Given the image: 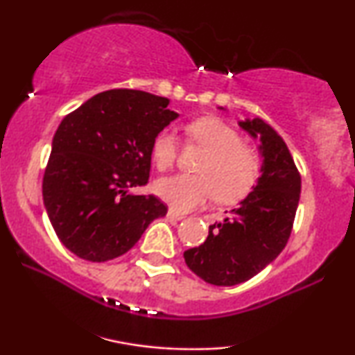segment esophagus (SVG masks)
Masks as SVG:
<instances>
[{"instance_id":"1","label":"esophagus","mask_w":355,"mask_h":355,"mask_svg":"<svg viewBox=\"0 0 355 355\" xmlns=\"http://www.w3.org/2000/svg\"><path fill=\"white\" fill-rule=\"evenodd\" d=\"M168 218H169V220H174V221H181L186 216H184V213H179L178 210H174V208H169Z\"/></svg>"}]
</instances>
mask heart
<instances>
[{"label":"heart","instance_id":"heart-1","mask_svg":"<svg viewBox=\"0 0 355 355\" xmlns=\"http://www.w3.org/2000/svg\"><path fill=\"white\" fill-rule=\"evenodd\" d=\"M189 142L208 150L198 164V174H174L155 184L157 196L179 211L200 207L213 196L231 203L244 197L257 181L260 162L255 152L242 144L239 132L218 118H200L186 125ZM179 153L178 135L164 129L152 142V157L158 169L173 166Z\"/></svg>","mask_w":355,"mask_h":355}]
</instances>
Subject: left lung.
I'll use <instances>...</instances> for the list:
<instances>
[{"label":"left lung","instance_id":"1","mask_svg":"<svg viewBox=\"0 0 355 355\" xmlns=\"http://www.w3.org/2000/svg\"><path fill=\"white\" fill-rule=\"evenodd\" d=\"M239 125L260 142V178L239 205L210 226L202 245L184 252L189 268L215 286L249 281L283 252L300 197V174L281 135L260 118Z\"/></svg>","mask_w":355,"mask_h":355}]
</instances>
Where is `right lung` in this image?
<instances>
[{"mask_svg":"<svg viewBox=\"0 0 355 355\" xmlns=\"http://www.w3.org/2000/svg\"><path fill=\"white\" fill-rule=\"evenodd\" d=\"M168 105L142 90H106L61 121L43 176V203L74 255L113 260L166 215L159 198L129 191L148 182L153 139L179 116Z\"/></svg>","mask_w":355,"mask_h":355,"instance_id":"obj_1","label":"right lung"}]
</instances>
